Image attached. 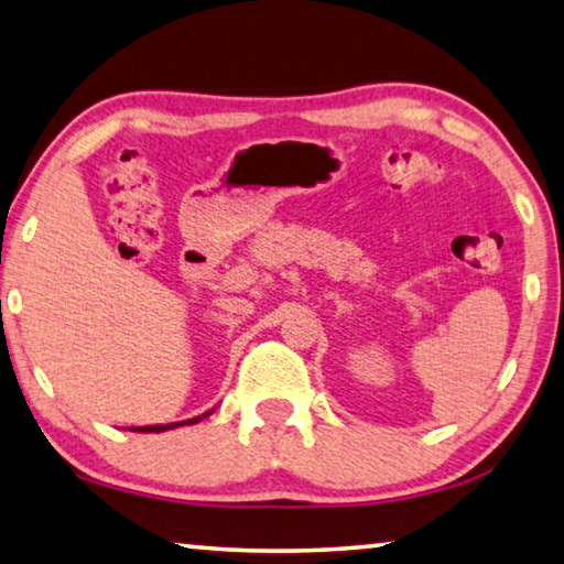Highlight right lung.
I'll list each match as a JSON object with an SVG mask.
<instances>
[{
  "label": "right lung",
  "mask_w": 564,
  "mask_h": 564,
  "mask_svg": "<svg viewBox=\"0 0 564 564\" xmlns=\"http://www.w3.org/2000/svg\"><path fill=\"white\" fill-rule=\"evenodd\" d=\"M184 423H198V417H191V420H184ZM181 423H171V425H149V427H133L137 433H161V431H171V427H176Z\"/></svg>",
  "instance_id": "obj_1"
}]
</instances>
